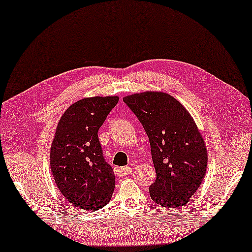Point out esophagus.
<instances>
[{"label":"esophagus","instance_id":"obj_1","mask_svg":"<svg viewBox=\"0 0 252 252\" xmlns=\"http://www.w3.org/2000/svg\"><path fill=\"white\" fill-rule=\"evenodd\" d=\"M114 172L119 178H124V176L129 175L132 173V168L131 167H115L114 168Z\"/></svg>","mask_w":252,"mask_h":252}]
</instances>
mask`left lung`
Segmentation results:
<instances>
[{
    "label": "left lung",
    "mask_w": 252,
    "mask_h": 252,
    "mask_svg": "<svg viewBox=\"0 0 252 252\" xmlns=\"http://www.w3.org/2000/svg\"><path fill=\"white\" fill-rule=\"evenodd\" d=\"M150 139L157 173L150 187L161 207L181 208L199 188L208 168L206 143L189 111L168 93L145 91L124 97Z\"/></svg>",
    "instance_id": "obj_1"
}]
</instances>
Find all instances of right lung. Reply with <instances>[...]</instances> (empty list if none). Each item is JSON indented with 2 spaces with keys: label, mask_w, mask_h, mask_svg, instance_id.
Returning a JSON list of instances; mask_svg holds the SVG:
<instances>
[{
  "label": "right lung",
  "mask_w": 252,
  "mask_h": 252,
  "mask_svg": "<svg viewBox=\"0 0 252 252\" xmlns=\"http://www.w3.org/2000/svg\"><path fill=\"white\" fill-rule=\"evenodd\" d=\"M118 100L117 95L82 98L67 108L56 127L52 173L61 194L80 210H99L114 192L115 176L102 157L97 132Z\"/></svg>",
  "instance_id": "obj_1"
}]
</instances>
